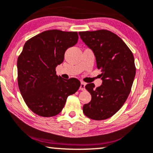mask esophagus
Returning <instances> with one entry per match:
<instances>
[{
	"mask_svg": "<svg viewBox=\"0 0 153 153\" xmlns=\"http://www.w3.org/2000/svg\"><path fill=\"white\" fill-rule=\"evenodd\" d=\"M85 83L84 82H80V90H81V91H85Z\"/></svg>",
	"mask_w": 153,
	"mask_h": 153,
	"instance_id": "34e87169",
	"label": "esophagus"
}]
</instances>
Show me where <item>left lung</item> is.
<instances>
[{
  "label": "left lung",
  "mask_w": 153,
  "mask_h": 153,
  "mask_svg": "<svg viewBox=\"0 0 153 153\" xmlns=\"http://www.w3.org/2000/svg\"><path fill=\"white\" fill-rule=\"evenodd\" d=\"M79 36L94 53L102 80L96 88L93 83L85 85L92 98L82 111L95 120L108 119L122 108L131 91L136 72L133 54L120 37L109 30L79 32Z\"/></svg>",
  "instance_id": "8db88e82"
}]
</instances>
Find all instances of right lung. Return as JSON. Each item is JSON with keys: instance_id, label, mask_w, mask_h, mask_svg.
<instances>
[{"instance_id": "1", "label": "right lung", "mask_w": 153, "mask_h": 153, "mask_svg": "<svg viewBox=\"0 0 153 153\" xmlns=\"http://www.w3.org/2000/svg\"><path fill=\"white\" fill-rule=\"evenodd\" d=\"M77 32L44 31L28 40L17 61L18 83L24 101L42 117L58 115L67 97L80 86L77 78L62 79L56 68L64 60L66 50L78 43Z\"/></svg>"}]
</instances>
